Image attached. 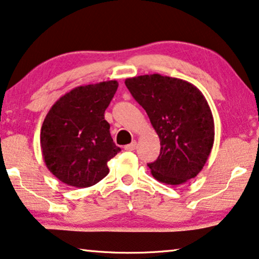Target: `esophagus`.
Returning <instances> with one entry per match:
<instances>
[{
	"mask_svg": "<svg viewBox=\"0 0 259 259\" xmlns=\"http://www.w3.org/2000/svg\"><path fill=\"white\" fill-rule=\"evenodd\" d=\"M135 148H136V142L134 141V142H131L130 144L125 145L124 146V150H125V151H134Z\"/></svg>",
	"mask_w": 259,
	"mask_h": 259,
	"instance_id": "esophagus-1",
	"label": "esophagus"
}]
</instances>
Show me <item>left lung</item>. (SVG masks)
Returning <instances> with one entry per match:
<instances>
[{
	"label": "left lung",
	"mask_w": 259,
	"mask_h": 259,
	"mask_svg": "<svg viewBox=\"0 0 259 259\" xmlns=\"http://www.w3.org/2000/svg\"><path fill=\"white\" fill-rule=\"evenodd\" d=\"M125 86L159 137V156L148 164L153 178L173 186L195 178L215 136L213 114L202 93L191 82L160 74L128 78Z\"/></svg>",
	"instance_id": "8db88e82"
}]
</instances>
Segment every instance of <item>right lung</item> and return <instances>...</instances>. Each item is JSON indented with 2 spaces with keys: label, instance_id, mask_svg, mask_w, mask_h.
Here are the masks:
<instances>
[{
  "label": "right lung",
  "instance_id": "add662e5",
  "mask_svg": "<svg viewBox=\"0 0 259 259\" xmlns=\"http://www.w3.org/2000/svg\"><path fill=\"white\" fill-rule=\"evenodd\" d=\"M116 80L75 87L51 107L40 130L49 171L68 186L84 188L109 173L107 163L119 151L105 111L117 91Z\"/></svg>",
  "mask_w": 259,
  "mask_h": 259
}]
</instances>
